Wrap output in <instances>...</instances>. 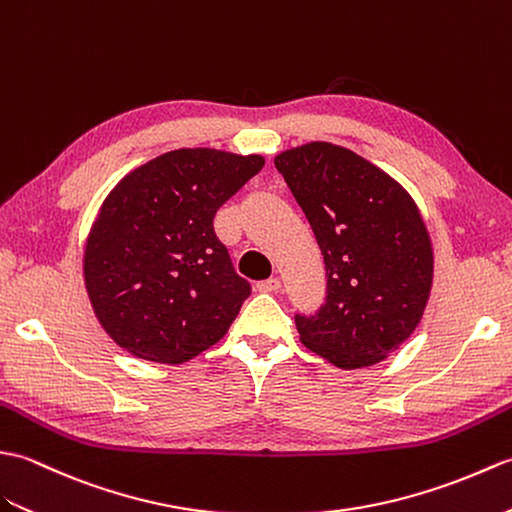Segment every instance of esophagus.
<instances>
[{"instance_id": "1", "label": "esophagus", "mask_w": 512, "mask_h": 512, "mask_svg": "<svg viewBox=\"0 0 512 512\" xmlns=\"http://www.w3.org/2000/svg\"><path fill=\"white\" fill-rule=\"evenodd\" d=\"M280 287H282L280 278H269V280H263V282H258V285H256V289L263 291V293H276V291H280Z\"/></svg>"}]
</instances>
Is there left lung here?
<instances>
[{
	"label": "left lung",
	"instance_id": "8db88e82",
	"mask_svg": "<svg viewBox=\"0 0 512 512\" xmlns=\"http://www.w3.org/2000/svg\"><path fill=\"white\" fill-rule=\"evenodd\" d=\"M326 265V302L295 315L300 342L342 370L381 363L407 342L434 282V249L399 181L344 146L309 142L274 160Z\"/></svg>",
	"mask_w": 512,
	"mask_h": 512
}]
</instances>
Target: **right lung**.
Wrapping results in <instances>:
<instances>
[{
    "label": "right lung",
    "instance_id": "add662e5",
    "mask_svg": "<svg viewBox=\"0 0 512 512\" xmlns=\"http://www.w3.org/2000/svg\"><path fill=\"white\" fill-rule=\"evenodd\" d=\"M263 166V155L177 149L109 192L87 236L83 274L98 322L120 348L177 366L227 333L252 287L212 221Z\"/></svg>",
    "mask_w": 512,
    "mask_h": 512
}]
</instances>
